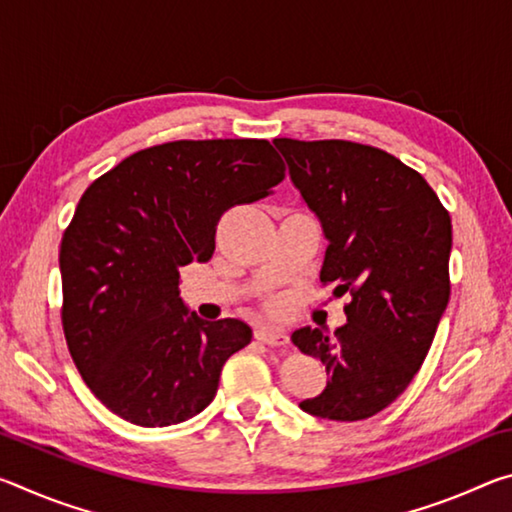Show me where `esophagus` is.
Here are the masks:
<instances>
[{
  "label": "esophagus",
  "mask_w": 512,
  "mask_h": 512,
  "mask_svg": "<svg viewBox=\"0 0 512 512\" xmlns=\"http://www.w3.org/2000/svg\"><path fill=\"white\" fill-rule=\"evenodd\" d=\"M255 339L264 345H271V348H284V345H289V336L277 327H259L255 332Z\"/></svg>",
  "instance_id": "esophagus-1"
}]
</instances>
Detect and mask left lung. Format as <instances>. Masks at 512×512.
Masks as SVG:
<instances>
[{
	"label": "left lung",
	"mask_w": 512,
	"mask_h": 512,
	"mask_svg": "<svg viewBox=\"0 0 512 512\" xmlns=\"http://www.w3.org/2000/svg\"><path fill=\"white\" fill-rule=\"evenodd\" d=\"M329 241L320 282L350 293L348 323L291 341L325 363V391L300 402L316 418L354 422L400 397L431 348L449 302L452 219L418 171L348 140H273Z\"/></svg>",
	"instance_id": "left-lung-1"
}]
</instances>
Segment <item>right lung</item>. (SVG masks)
<instances>
[{"mask_svg":"<svg viewBox=\"0 0 512 512\" xmlns=\"http://www.w3.org/2000/svg\"><path fill=\"white\" fill-rule=\"evenodd\" d=\"M282 180L266 140H178L128 155L85 189L60 241V318L83 381L119 418L169 427L214 400L253 329L189 314L180 268L212 257L223 212Z\"/></svg>","mask_w":512,"mask_h":512,"instance_id":"add662e5","label":"right lung"}]
</instances>
